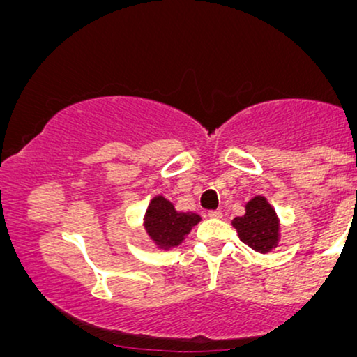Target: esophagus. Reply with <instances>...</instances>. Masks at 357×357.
<instances>
[{
  "label": "esophagus",
  "mask_w": 357,
  "mask_h": 357,
  "mask_svg": "<svg viewBox=\"0 0 357 357\" xmlns=\"http://www.w3.org/2000/svg\"><path fill=\"white\" fill-rule=\"evenodd\" d=\"M208 217L210 218H222L223 213H222V210H208Z\"/></svg>",
  "instance_id": "1"
}]
</instances>
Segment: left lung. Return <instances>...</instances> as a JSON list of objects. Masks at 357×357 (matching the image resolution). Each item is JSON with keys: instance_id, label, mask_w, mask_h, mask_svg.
<instances>
[{"instance_id": "8db88e82", "label": "left lung", "mask_w": 357, "mask_h": 357, "mask_svg": "<svg viewBox=\"0 0 357 357\" xmlns=\"http://www.w3.org/2000/svg\"><path fill=\"white\" fill-rule=\"evenodd\" d=\"M239 239L260 254L270 252L278 245L280 222L275 208L262 195H255L245 204V213L233 220Z\"/></svg>"}]
</instances>
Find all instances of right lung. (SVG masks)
I'll return each mask as SVG.
<instances>
[{"label":"right lung","instance_id":"add662e5","mask_svg":"<svg viewBox=\"0 0 357 357\" xmlns=\"http://www.w3.org/2000/svg\"><path fill=\"white\" fill-rule=\"evenodd\" d=\"M199 222L200 217L197 213L176 212L169 200L163 195H157L150 200L145 212L144 227L150 239L160 249H172L183 243L185 236Z\"/></svg>","mask_w":357,"mask_h":357}]
</instances>
